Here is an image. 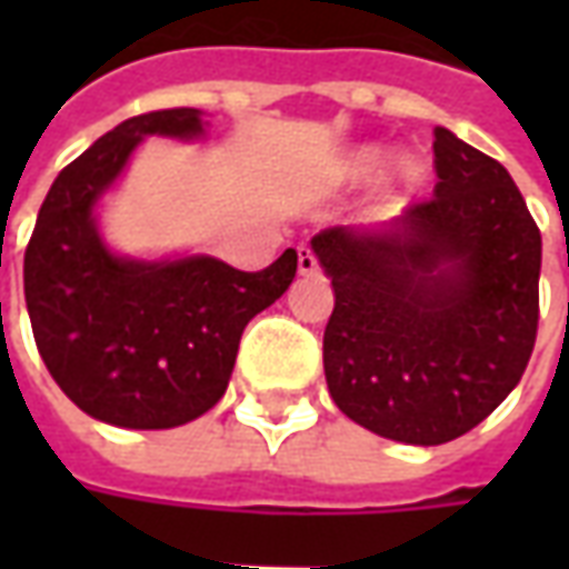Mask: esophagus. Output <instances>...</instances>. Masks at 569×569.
Returning <instances> with one entry per match:
<instances>
[{
	"instance_id": "esophagus-1",
	"label": "esophagus",
	"mask_w": 569,
	"mask_h": 569,
	"mask_svg": "<svg viewBox=\"0 0 569 569\" xmlns=\"http://www.w3.org/2000/svg\"><path fill=\"white\" fill-rule=\"evenodd\" d=\"M298 273L301 277H313V273H320V261L313 256V249L301 247L298 249Z\"/></svg>"
}]
</instances>
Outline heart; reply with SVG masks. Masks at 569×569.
Returning a JSON list of instances; mask_svg holds the SVG:
<instances>
[{
  "mask_svg": "<svg viewBox=\"0 0 569 569\" xmlns=\"http://www.w3.org/2000/svg\"><path fill=\"white\" fill-rule=\"evenodd\" d=\"M383 167H387V149L378 146V142H366V146H357V149L345 151L335 167L329 170V186L332 188H357L371 182L375 176L381 173ZM393 188H406L411 186L415 179H418V163L408 161H396L393 167Z\"/></svg>",
  "mask_w": 569,
  "mask_h": 569,
  "instance_id": "obj_1",
  "label": "heart"
}]
</instances>
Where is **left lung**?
<instances>
[{"label": "left lung", "instance_id": "left-lung-1", "mask_svg": "<svg viewBox=\"0 0 569 569\" xmlns=\"http://www.w3.org/2000/svg\"><path fill=\"white\" fill-rule=\"evenodd\" d=\"M436 194L310 240L332 280L322 369L335 406L406 445L463 436L533 353L542 237L509 170L436 128Z\"/></svg>", "mask_w": 569, "mask_h": 569}]
</instances>
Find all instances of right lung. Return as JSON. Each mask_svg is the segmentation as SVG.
<instances>
[{"instance_id":"1","label":"right lung","mask_w":569,"mask_h":569,"mask_svg":"<svg viewBox=\"0 0 569 569\" xmlns=\"http://www.w3.org/2000/svg\"><path fill=\"white\" fill-rule=\"evenodd\" d=\"M207 128L200 109L121 121L57 176L23 256L44 366L84 415L112 427L173 429L207 415L228 390L247 322L296 280V249L247 273L203 252L128 256L103 237L106 194L142 140L194 142Z\"/></svg>"}]
</instances>
